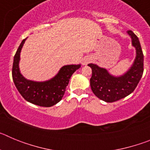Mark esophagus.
Returning a JSON list of instances; mask_svg holds the SVG:
<instances>
[{
  "instance_id": "obj_1",
  "label": "esophagus",
  "mask_w": 150,
  "mask_h": 150,
  "mask_svg": "<svg viewBox=\"0 0 150 150\" xmlns=\"http://www.w3.org/2000/svg\"><path fill=\"white\" fill-rule=\"evenodd\" d=\"M91 59L90 58V57H88V56L85 57L84 59L82 60V63H83V65H85V64H87L88 63H89V62H91Z\"/></svg>"
}]
</instances>
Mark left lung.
I'll list each match as a JSON object with an SVG mask.
<instances>
[{
    "mask_svg": "<svg viewBox=\"0 0 150 150\" xmlns=\"http://www.w3.org/2000/svg\"><path fill=\"white\" fill-rule=\"evenodd\" d=\"M132 38V46L136 50V57L132 67L120 76H112L105 68L95 64H88L92 75L90 86L93 93L105 102H114L132 93L144 73V54L137 36L132 30L127 31Z\"/></svg>",
    "mask_w": 150,
    "mask_h": 150,
    "instance_id": "1",
    "label": "left lung"
}]
</instances>
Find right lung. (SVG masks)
Here are the masks:
<instances>
[{
	"label": "right lung",
	"instance_id": "obj_1",
	"mask_svg": "<svg viewBox=\"0 0 150 150\" xmlns=\"http://www.w3.org/2000/svg\"><path fill=\"white\" fill-rule=\"evenodd\" d=\"M26 39L22 41L13 59L12 76L18 92L31 104L50 107L59 103L63 98L72 74L81 64L64 65L53 78L44 82H36L25 79L19 70L20 52Z\"/></svg>",
	"mask_w": 150,
	"mask_h": 150
}]
</instances>
